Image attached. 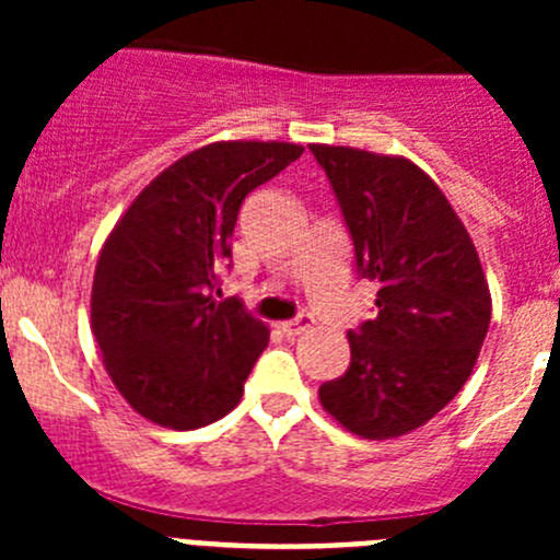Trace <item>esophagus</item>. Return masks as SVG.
<instances>
[{
    "mask_svg": "<svg viewBox=\"0 0 560 560\" xmlns=\"http://www.w3.org/2000/svg\"><path fill=\"white\" fill-rule=\"evenodd\" d=\"M281 332H284V336H290V338H298V336H303V332H308L314 327V319L308 314H301L298 316V319H290V322H281Z\"/></svg>",
    "mask_w": 560,
    "mask_h": 560,
    "instance_id": "esophagus-1",
    "label": "esophagus"
}]
</instances>
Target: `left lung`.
<instances>
[{"instance_id":"obj_1","label":"left lung","mask_w":560,"mask_h":560,"mask_svg":"<svg viewBox=\"0 0 560 560\" xmlns=\"http://www.w3.org/2000/svg\"><path fill=\"white\" fill-rule=\"evenodd\" d=\"M308 149L336 191L360 276L380 284L376 316L347 332L349 369L319 387V404L354 436H404L471 376L490 325L488 279L468 230L415 162Z\"/></svg>"}]
</instances>
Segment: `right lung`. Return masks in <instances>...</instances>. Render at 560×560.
Here are the masks:
<instances>
[{
  "mask_svg": "<svg viewBox=\"0 0 560 560\" xmlns=\"http://www.w3.org/2000/svg\"><path fill=\"white\" fill-rule=\"evenodd\" d=\"M303 145L219 140L165 167L105 238L92 332L107 376L145 420L195 431L238 406L270 330L213 298L241 202Z\"/></svg>",
  "mask_w": 560,
  "mask_h": 560,
  "instance_id": "add662e5",
  "label": "right lung"
}]
</instances>
